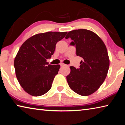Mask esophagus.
I'll return each mask as SVG.
<instances>
[{
	"instance_id": "34e87169",
	"label": "esophagus",
	"mask_w": 125,
	"mask_h": 125,
	"mask_svg": "<svg viewBox=\"0 0 125 125\" xmlns=\"http://www.w3.org/2000/svg\"><path fill=\"white\" fill-rule=\"evenodd\" d=\"M64 65H65V64H64V63H61V67L64 66Z\"/></svg>"
}]
</instances>
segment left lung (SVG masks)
I'll list each match as a JSON object with an SVG mask.
<instances>
[{"instance_id":"obj_1","label":"left lung","mask_w":125,"mask_h":125,"mask_svg":"<svg viewBox=\"0 0 125 125\" xmlns=\"http://www.w3.org/2000/svg\"><path fill=\"white\" fill-rule=\"evenodd\" d=\"M71 45L75 46L76 54L83 58L79 68L71 66L67 80L72 90L82 96L92 94L100 88L108 72L110 60L106 46L95 33L86 29L69 31Z\"/></svg>"}]
</instances>
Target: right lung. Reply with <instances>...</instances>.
Instances as JSON below:
<instances>
[{
    "mask_svg": "<svg viewBox=\"0 0 125 125\" xmlns=\"http://www.w3.org/2000/svg\"><path fill=\"white\" fill-rule=\"evenodd\" d=\"M67 32H47L30 37L21 46L14 65L17 79L29 94L39 96L51 88L60 65L48 64L47 60L53 54L56 43Z\"/></svg>",
    "mask_w": 125,
    "mask_h": 125,
    "instance_id": "1",
    "label": "right lung"
}]
</instances>
